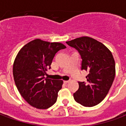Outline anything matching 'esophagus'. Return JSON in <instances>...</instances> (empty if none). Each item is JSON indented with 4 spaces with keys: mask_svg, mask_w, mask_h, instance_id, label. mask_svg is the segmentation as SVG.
<instances>
[{
    "mask_svg": "<svg viewBox=\"0 0 126 126\" xmlns=\"http://www.w3.org/2000/svg\"><path fill=\"white\" fill-rule=\"evenodd\" d=\"M63 82H64L65 84H67V83L69 82V81L68 80H64V81H63Z\"/></svg>",
    "mask_w": 126,
    "mask_h": 126,
    "instance_id": "obj_1",
    "label": "esophagus"
}]
</instances>
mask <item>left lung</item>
I'll return each instance as SVG.
<instances>
[{"mask_svg":"<svg viewBox=\"0 0 126 126\" xmlns=\"http://www.w3.org/2000/svg\"><path fill=\"white\" fill-rule=\"evenodd\" d=\"M66 43L78 50L82 59V69L88 71L87 83L78 82L74 99L84 107L96 105L105 98L113 82L115 63L113 55L103 43L88 36Z\"/></svg>","mask_w":126,"mask_h":126,"instance_id":"8db88e82","label":"left lung"}]
</instances>
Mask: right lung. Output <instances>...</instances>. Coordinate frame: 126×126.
<instances>
[{"label": "right lung", "instance_id": "add662e5", "mask_svg": "<svg viewBox=\"0 0 126 126\" xmlns=\"http://www.w3.org/2000/svg\"><path fill=\"white\" fill-rule=\"evenodd\" d=\"M66 47L61 42H49L35 39L24 45L13 63V74L15 85L27 103L39 109L54 105L63 80L45 78L55 54Z\"/></svg>", "mask_w": 126, "mask_h": 126}]
</instances>
